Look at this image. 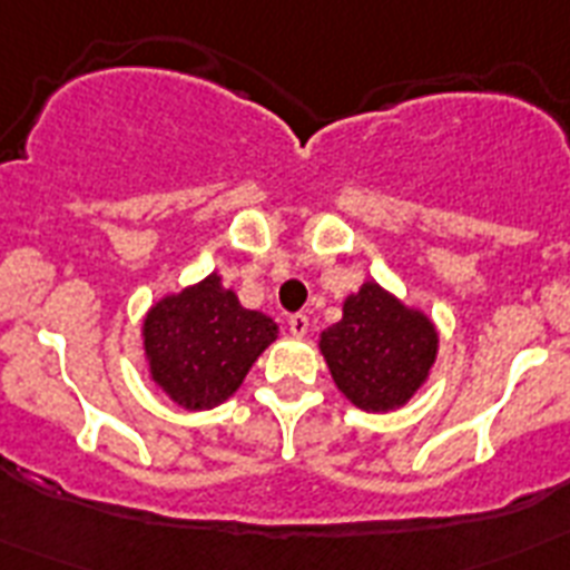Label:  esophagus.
Here are the masks:
<instances>
[{
    "label": "esophagus",
    "instance_id": "1",
    "mask_svg": "<svg viewBox=\"0 0 570 570\" xmlns=\"http://www.w3.org/2000/svg\"><path fill=\"white\" fill-rule=\"evenodd\" d=\"M288 328H291V334H294V336H305V334H308V316L294 314L288 320Z\"/></svg>",
    "mask_w": 570,
    "mask_h": 570
}]
</instances>
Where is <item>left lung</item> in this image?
<instances>
[{
    "mask_svg": "<svg viewBox=\"0 0 570 570\" xmlns=\"http://www.w3.org/2000/svg\"><path fill=\"white\" fill-rule=\"evenodd\" d=\"M336 387L362 411H394L414 396L436 356V331L420 311L365 282L320 340Z\"/></svg>",
    "mask_w": 570,
    "mask_h": 570,
    "instance_id": "left-lung-1",
    "label": "left lung"
}]
</instances>
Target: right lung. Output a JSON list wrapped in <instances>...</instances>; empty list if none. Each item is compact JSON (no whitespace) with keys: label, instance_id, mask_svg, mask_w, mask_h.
I'll list each match as a JSON object with an SVG mask.
<instances>
[{"label":"right lung","instance_id":"add662e5","mask_svg":"<svg viewBox=\"0 0 570 570\" xmlns=\"http://www.w3.org/2000/svg\"><path fill=\"white\" fill-rule=\"evenodd\" d=\"M274 340V320L242 308L216 274L156 302L145 320L150 374L188 411L228 400Z\"/></svg>","mask_w":570,"mask_h":570}]
</instances>
